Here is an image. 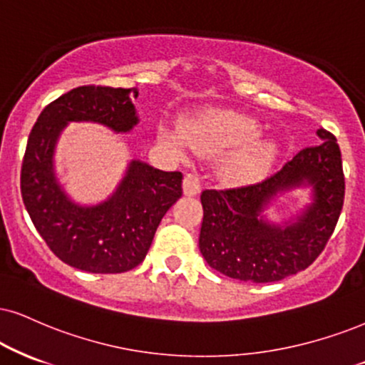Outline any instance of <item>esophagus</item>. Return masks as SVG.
<instances>
[{
    "label": "esophagus",
    "mask_w": 365,
    "mask_h": 365,
    "mask_svg": "<svg viewBox=\"0 0 365 365\" xmlns=\"http://www.w3.org/2000/svg\"><path fill=\"white\" fill-rule=\"evenodd\" d=\"M182 190H184V195H186V196L200 195V191H201L200 178H197L196 174H186V175H184Z\"/></svg>",
    "instance_id": "esophagus-1"
}]
</instances>
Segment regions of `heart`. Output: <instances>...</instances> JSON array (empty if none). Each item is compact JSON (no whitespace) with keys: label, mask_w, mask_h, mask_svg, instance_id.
<instances>
[{"label":"heart","mask_w":365,"mask_h":365,"mask_svg":"<svg viewBox=\"0 0 365 365\" xmlns=\"http://www.w3.org/2000/svg\"><path fill=\"white\" fill-rule=\"evenodd\" d=\"M182 132L186 142L201 152L213 154L238 147L227 162V173L237 181L259 178L276 155V145L271 140H254L259 135V125L233 111H210L184 125ZM162 137L182 147L179 133L162 130Z\"/></svg>","instance_id":"obj_1"}]
</instances>
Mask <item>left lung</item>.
I'll use <instances>...</instances> for the list:
<instances>
[{"instance_id": "left-lung-1", "label": "left lung", "mask_w": 365, "mask_h": 365, "mask_svg": "<svg viewBox=\"0 0 365 365\" xmlns=\"http://www.w3.org/2000/svg\"><path fill=\"white\" fill-rule=\"evenodd\" d=\"M308 147L264 181L201 192L200 250L215 271L244 282H274L309 267L339 222L345 196L341 154L334 133ZM312 185L314 203L284 227L259 217L279 192Z\"/></svg>"}]
</instances>
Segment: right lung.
<instances>
[{
	"mask_svg": "<svg viewBox=\"0 0 365 365\" xmlns=\"http://www.w3.org/2000/svg\"><path fill=\"white\" fill-rule=\"evenodd\" d=\"M135 88L79 86L43 108L31 128L21 164V197L53 254L71 267L118 274L145 259L162 217L182 195V174L132 160L123 181L96 206L73 203L53 174V148L69 121H94L115 132L138 123Z\"/></svg>",
	"mask_w": 365,
	"mask_h": 365,
	"instance_id": "add662e5",
	"label": "right lung"
}]
</instances>
